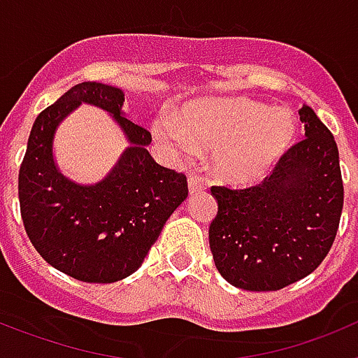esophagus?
<instances>
[{
	"instance_id": "34e87169",
	"label": "esophagus",
	"mask_w": 358,
	"mask_h": 358,
	"mask_svg": "<svg viewBox=\"0 0 358 358\" xmlns=\"http://www.w3.org/2000/svg\"><path fill=\"white\" fill-rule=\"evenodd\" d=\"M188 186H189V194L194 195V194H201V192H204L206 189V185L201 181V179H197V177H189V181H188Z\"/></svg>"
}]
</instances>
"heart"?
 <instances>
[{"label": "heart", "instance_id": "heart-1", "mask_svg": "<svg viewBox=\"0 0 358 358\" xmlns=\"http://www.w3.org/2000/svg\"><path fill=\"white\" fill-rule=\"evenodd\" d=\"M296 134L292 115L248 98L192 103L179 120L164 116L156 136L177 154L192 156L195 141L211 150L213 170L231 185H252L271 172Z\"/></svg>", "mask_w": 358, "mask_h": 358}]
</instances>
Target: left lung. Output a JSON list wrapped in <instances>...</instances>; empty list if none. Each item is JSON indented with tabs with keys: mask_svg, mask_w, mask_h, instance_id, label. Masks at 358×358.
<instances>
[{
	"mask_svg": "<svg viewBox=\"0 0 358 358\" xmlns=\"http://www.w3.org/2000/svg\"><path fill=\"white\" fill-rule=\"evenodd\" d=\"M301 141L260 185L211 186L218 202L210 224L215 267L231 285L268 292L314 273L339 229L344 204L339 150L312 107L303 106Z\"/></svg>",
	"mask_w": 358,
	"mask_h": 358,
	"instance_id": "8db88e82",
	"label": "left lung"
}]
</instances>
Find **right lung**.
Returning <instances> with one entry per match:
<instances>
[{
    "instance_id": "obj_1",
    "label": "right lung",
    "mask_w": 358,
    "mask_h": 358,
    "mask_svg": "<svg viewBox=\"0 0 358 358\" xmlns=\"http://www.w3.org/2000/svg\"><path fill=\"white\" fill-rule=\"evenodd\" d=\"M82 101L110 112L131 141L117 169L94 187L68 182L51 157L55 127ZM122 106L118 87L73 85L39 113L19 169V208L28 238L52 267L85 283H113L136 273L164 222L188 197L185 173L152 159L145 148L152 134L122 116Z\"/></svg>"
}]
</instances>
